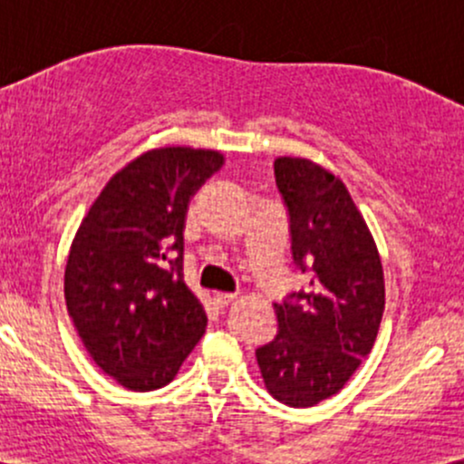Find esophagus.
Returning <instances> with one entry per match:
<instances>
[{
  "mask_svg": "<svg viewBox=\"0 0 464 464\" xmlns=\"http://www.w3.org/2000/svg\"><path fill=\"white\" fill-rule=\"evenodd\" d=\"M233 299H236V295H225V292H222V295H216V296H214V303L222 310V307L231 305Z\"/></svg>",
  "mask_w": 464,
  "mask_h": 464,
  "instance_id": "1",
  "label": "esophagus"
}]
</instances>
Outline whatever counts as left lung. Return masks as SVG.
Returning <instances> with one entry per match:
<instances>
[{
	"instance_id": "obj_1",
	"label": "left lung",
	"mask_w": 464,
	"mask_h": 464,
	"mask_svg": "<svg viewBox=\"0 0 464 464\" xmlns=\"http://www.w3.org/2000/svg\"><path fill=\"white\" fill-rule=\"evenodd\" d=\"M275 180L290 218L292 259L307 284L275 303L279 332L255 351L276 401L316 406L371 353L384 314V270L358 207L332 172L279 157Z\"/></svg>"
}]
</instances>
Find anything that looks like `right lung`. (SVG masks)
Returning <instances> with one entry per match:
<instances>
[{
  "instance_id": "1",
  "label": "right lung",
  "mask_w": 464,
  "mask_h": 464,
  "mask_svg": "<svg viewBox=\"0 0 464 464\" xmlns=\"http://www.w3.org/2000/svg\"><path fill=\"white\" fill-rule=\"evenodd\" d=\"M222 154L150 150L106 183L69 250L65 301L95 364L129 391L174 380L205 334L207 314L183 281L189 198Z\"/></svg>"
}]
</instances>
